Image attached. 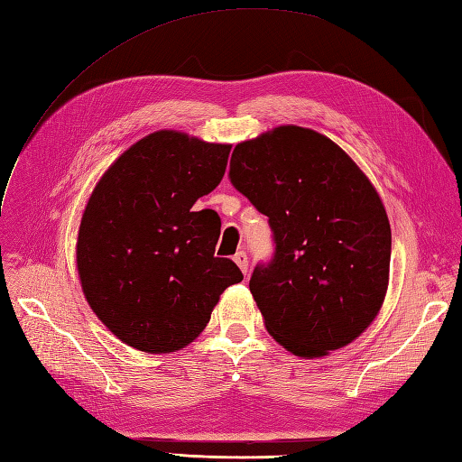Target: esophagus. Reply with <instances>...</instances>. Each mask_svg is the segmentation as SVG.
Returning <instances> with one entry per match:
<instances>
[{
	"mask_svg": "<svg viewBox=\"0 0 462 462\" xmlns=\"http://www.w3.org/2000/svg\"><path fill=\"white\" fill-rule=\"evenodd\" d=\"M233 260H235V264L239 266L241 272L246 276V272H248V258H246V253H245V251H239V253H236V254L233 256Z\"/></svg>",
	"mask_w": 462,
	"mask_h": 462,
	"instance_id": "obj_1",
	"label": "esophagus"
}]
</instances>
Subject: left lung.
Here are the masks:
<instances>
[{"instance_id":"obj_1","label":"left lung","mask_w":462,"mask_h":462,"mask_svg":"<svg viewBox=\"0 0 462 462\" xmlns=\"http://www.w3.org/2000/svg\"><path fill=\"white\" fill-rule=\"evenodd\" d=\"M229 179L273 231L276 253L248 283L270 336L299 357L354 342L391 268L389 217L365 172L327 135L288 124L236 143Z\"/></svg>"}]
</instances>
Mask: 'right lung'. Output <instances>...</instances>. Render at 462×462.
Returning a JSON list of instances; mask_svg holds the SVG:
<instances>
[{
  "mask_svg": "<svg viewBox=\"0 0 462 462\" xmlns=\"http://www.w3.org/2000/svg\"><path fill=\"white\" fill-rule=\"evenodd\" d=\"M229 143L159 130L128 147L85 206L76 258L87 303L118 340L169 354L196 340L219 295L243 280L214 256L221 219L194 211L226 174Z\"/></svg>",
  "mask_w": 462,
  "mask_h": 462,
  "instance_id": "1",
  "label": "right lung"
}]
</instances>
